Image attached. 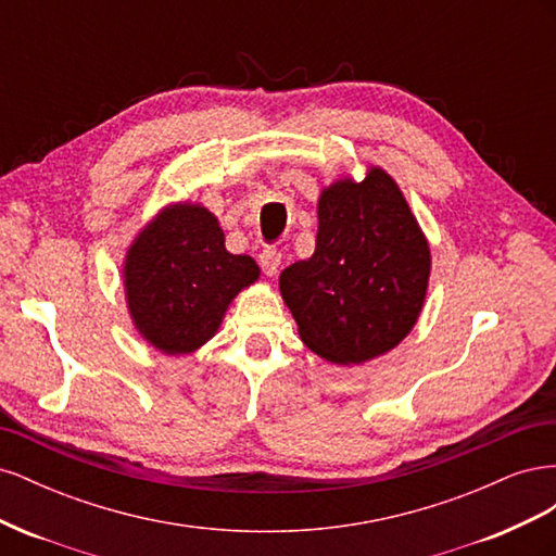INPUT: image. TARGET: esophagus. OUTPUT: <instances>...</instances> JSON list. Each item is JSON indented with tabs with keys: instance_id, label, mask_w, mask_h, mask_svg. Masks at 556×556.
I'll return each instance as SVG.
<instances>
[{
	"instance_id": "obj_1",
	"label": "esophagus",
	"mask_w": 556,
	"mask_h": 556,
	"mask_svg": "<svg viewBox=\"0 0 556 556\" xmlns=\"http://www.w3.org/2000/svg\"><path fill=\"white\" fill-rule=\"evenodd\" d=\"M280 260H282V255H280L276 248H266V250L260 252V266H262V271L266 276H276L278 274Z\"/></svg>"
}]
</instances>
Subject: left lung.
<instances>
[{
  "instance_id": "8db88e82",
  "label": "left lung",
  "mask_w": 556,
  "mask_h": 556,
  "mask_svg": "<svg viewBox=\"0 0 556 556\" xmlns=\"http://www.w3.org/2000/svg\"><path fill=\"white\" fill-rule=\"evenodd\" d=\"M313 257L280 274L301 341L327 362L362 364L406 339L422 311L431 255L408 201L378 166L317 201Z\"/></svg>"
}]
</instances>
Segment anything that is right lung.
Here are the masks:
<instances>
[{
    "mask_svg": "<svg viewBox=\"0 0 556 556\" xmlns=\"http://www.w3.org/2000/svg\"><path fill=\"white\" fill-rule=\"evenodd\" d=\"M260 278L248 255H231L217 217L199 204L164 208L127 250L125 292L143 339L188 355L220 327L227 306Z\"/></svg>",
    "mask_w": 556,
    "mask_h": 556,
    "instance_id": "1",
    "label": "right lung"
}]
</instances>
